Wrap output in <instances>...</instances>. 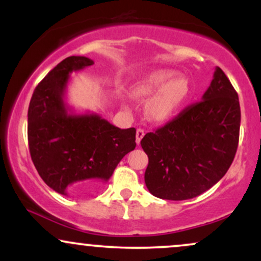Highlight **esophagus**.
<instances>
[{
    "instance_id": "1",
    "label": "esophagus",
    "mask_w": 261,
    "mask_h": 261,
    "mask_svg": "<svg viewBox=\"0 0 261 261\" xmlns=\"http://www.w3.org/2000/svg\"><path fill=\"white\" fill-rule=\"evenodd\" d=\"M143 136H145V131H143L142 128H137V131H136V143L137 145H140L141 140H142Z\"/></svg>"
}]
</instances>
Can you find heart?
Listing matches in <instances>:
<instances>
[{"mask_svg":"<svg viewBox=\"0 0 261 261\" xmlns=\"http://www.w3.org/2000/svg\"><path fill=\"white\" fill-rule=\"evenodd\" d=\"M191 86L188 77L178 74L169 68H161L143 77L134 86V94L147 98L154 94L147 104L149 118L164 121L172 118L188 100Z\"/></svg>","mask_w":261,"mask_h":261,"instance_id":"obj_1","label":"heart"}]
</instances>
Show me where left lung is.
Masks as SVG:
<instances>
[{
    "label": "left lung",
    "instance_id": "8db88e82",
    "mask_svg": "<svg viewBox=\"0 0 261 261\" xmlns=\"http://www.w3.org/2000/svg\"><path fill=\"white\" fill-rule=\"evenodd\" d=\"M239 127L238 94L216 67L202 100L141 140L148 155L145 182L149 193L180 201L214 187L234 160Z\"/></svg>",
    "mask_w": 261,
    "mask_h": 261
}]
</instances>
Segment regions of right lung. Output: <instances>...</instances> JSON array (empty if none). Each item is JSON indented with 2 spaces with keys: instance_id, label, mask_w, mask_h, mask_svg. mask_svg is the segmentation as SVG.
<instances>
[{
  "instance_id": "obj_1",
  "label": "right lung",
  "mask_w": 261,
  "mask_h": 261,
  "mask_svg": "<svg viewBox=\"0 0 261 261\" xmlns=\"http://www.w3.org/2000/svg\"><path fill=\"white\" fill-rule=\"evenodd\" d=\"M94 62L70 56L34 89L28 109V143L39 175L61 195L99 190L125 154L136 147V128H119L94 113L76 114L66 104L71 73Z\"/></svg>"
}]
</instances>
